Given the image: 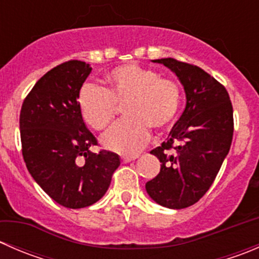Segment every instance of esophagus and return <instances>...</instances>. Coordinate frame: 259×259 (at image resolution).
Returning a JSON list of instances; mask_svg holds the SVG:
<instances>
[{
	"mask_svg": "<svg viewBox=\"0 0 259 259\" xmlns=\"http://www.w3.org/2000/svg\"><path fill=\"white\" fill-rule=\"evenodd\" d=\"M138 156L135 155V156H122L121 158V161L124 164H126V163H130V161H133V160H135V159H137Z\"/></svg>",
	"mask_w": 259,
	"mask_h": 259,
	"instance_id": "34e87169",
	"label": "esophagus"
}]
</instances>
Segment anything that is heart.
Segmentation results:
<instances>
[{"label": "heart", "instance_id": "obj_1", "mask_svg": "<svg viewBox=\"0 0 259 259\" xmlns=\"http://www.w3.org/2000/svg\"><path fill=\"white\" fill-rule=\"evenodd\" d=\"M125 119L114 124L101 137V144L121 155H134L148 142L150 130L173 124L182 104V89L176 80L160 77L156 71L135 64L115 67L106 75V86L86 83L79 94L83 121L103 130L113 120L121 104Z\"/></svg>", "mask_w": 259, "mask_h": 259}]
</instances>
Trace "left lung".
Wrapping results in <instances>:
<instances>
[{
  "label": "left lung",
  "instance_id": "obj_1",
  "mask_svg": "<svg viewBox=\"0 0 259 259\" xmlns=\"http://www.w3.org/2000/svg\"><path fill=\"white\" fill-rule=\"evenodd\" d=\"M153 61L178 76L187 105L165 142L150 151L161 165L145 189L158 204L183 209L208 192L231 149L233 108L226 88L200 67L171 57Z\"/></svg>",
  "mask_w": 259,
  "mask_h": 259
}]
</instances>
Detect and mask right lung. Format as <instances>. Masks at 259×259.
Here are the masks:
<instances>
[{
  "instance_id": "right-lung-1",
  "label": "right lung",
  "mask_w": 259,
  "mask_h": 259,
  "mask_svg": "<svg viewBox=\"0 0 259 259\" xmlns=\"http://www.w3.org/2000/svg\"><path fill=\"white\" fill-rule=\"evenodd\" d=\"M90 65L64 62L46 72L23 100L20 113L22 155L31 177L60 205L79 209L104 197L120 158L98 145L79 109Z\"/></svg>"
}]
</instances>
